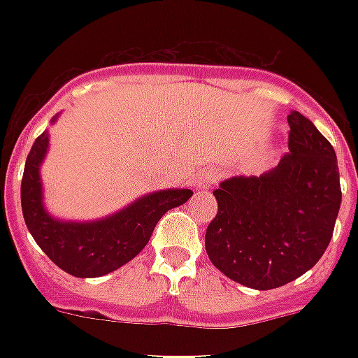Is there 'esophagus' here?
<instances>
[{"label":"esophagus","mask_w":358,"mask_h":358,"mask_svg":"<svg viewBox=\"0 0 358 358\" xmlns=\"http://www.w3.org/2000/svg\"><path fill=\"white\" fill-rule=\"evenodd\" d=\"M215 180H217V173L215 171H206V173L202 174L201 180L196 182V187H202V189H208L210 185L215 184Z\"/></svg>","instance_id":"34e87169"}]
</instances>
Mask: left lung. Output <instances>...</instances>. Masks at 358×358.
Instances as JSON below:
<instances>
[{"label":"left lung","mask_w":358,"mask_h":358,"mask_svg":"<svg viewBox=\"0 0 358 358\" xmlns=\"http://www.w3.org/2000/svg\"><path fill=\"white\" fill-rule=\"evenodd\" d=\"M289 152L260 176H232L213 191L217 215L206 252L247 288L273 289L316 266L333 238L342 189L333 145L299 111L288 115Z\"/></svg>","instance_id":"left-lung-1"}]
</instances>
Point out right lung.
Listing matches in <instances>:
<instances>
[{
  "instance_id": "obj_1",
  "label": "right lung",
  "mask_w": 358,
  "mask_h": 358,
  "mask_svg": "<svg viewBox=\"0 0 358 358\" xmlns=\"http://www.w3.org/2000/svg\"><path fill=\"white\" fill-rule=\"evenodd\" d=\"M48 145L50 135L42 131L27 154L22 178V212L36 245L55 266L74 277H102L128 264L145 249L157 221L193 195L191 189L154 191L98 221H61L52 217L42 202L41 165Z\"/></svg>"
}]
</instances>
